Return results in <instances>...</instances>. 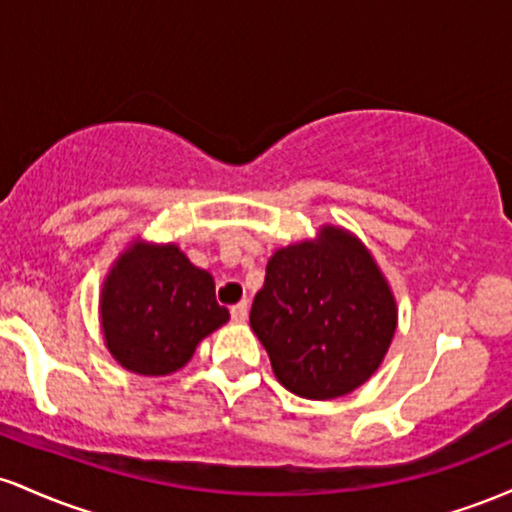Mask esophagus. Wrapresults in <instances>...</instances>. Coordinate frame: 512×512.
<instances>
[{"instance_id":"34e87169","label":"esophagus","mask_w":512,"mask_h":512,"mask_svg":"<svg viewBox=\"0 0 512 512\" xmlns=\"http://www.w3.org/2000/svg\"><path fill=\"white\" fill-rule=\"evenodd\" d=\"M231 317L236 322H245L248 320V301H240V303H236L231 308Z\"/></svg>"}]
</instances>
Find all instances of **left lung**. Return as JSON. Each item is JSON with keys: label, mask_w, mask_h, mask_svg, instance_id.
<instances>
[{"label": "left lung", "mask_w": 512, "mask_h": 512, "mask_svg": "<svg viewBox=\"0 0 512 512\" xmlns=\"http://www.w3.org/2000/svg\"><path fill=\"white\" fill-rule=\"evenodd\" d=\"M274 375L305 399L349 395L375 373L397 327L385 276L351 233L276 250L250 310Z\"/></svg>", "instance_id": "left-lung-1"}]
</instances>
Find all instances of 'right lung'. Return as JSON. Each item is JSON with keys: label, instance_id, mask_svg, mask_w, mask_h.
Segmentation results:
<instances>
[{"label": "right lung", "instance_id": "add662e5", "mask_svg": "<svg viewBox=\"0 0 512 512\" xmlns=\"http://www.w3.org/2000/svg\"><path fill=\"white\" fill-rule=\"evenodd\" d=\"M103 334L122 368L168 375L190 361L197 344L228 322L214 279L178 245L134 243L105 279Z\"/></svg>", "mask_w": 512, "mask_h": 512}]
</instances>
